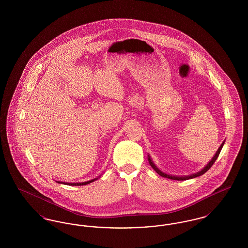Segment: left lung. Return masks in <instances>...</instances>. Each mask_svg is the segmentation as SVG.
<instances>
[{"mask_svg":"<svg viewBox=\"0 0 248 248\" xmlns=\"http://www.w3.org/2000/svg\"><path fill=\"white\" fill-rule=\"evenodd\" d=\"M223 145H224V142L220 145V147L218 148L217 154H215V156L213 157L212 160L207 164V165H206L204 168H202L200 172H198V173H196V174H193V175H190V176H186V177H175V176H169V175H167V174H165V173L161 172V171L154 165V163L152 162V160H151V158H150V156H149L148 159H149L150 165H152V167L154 168V170H155L161 177H165V178H169V179H173V180H187V179H190V178H193V177H199V176H202V175H203L206 171H208V170L211 168V166L214 165V163L216 162V160L217 159V157H218V155L220 154V151H221Z\"/></svg>","mask_w":248,"mask_h":248,"instance_id":"left-lung-1","label":"left lung"}]
</instances>
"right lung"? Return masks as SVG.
I'll return each mask as SVG.
<instances>
[{"label": "right lung", "instance_id": "right-lung-1", "mask_svg": "<svg viewBox=\"0 0 248 248\" xmlns=\"http://www.w3.org/2000/svg\"><path fill=\"white\" fill-rule=\"evenodd\" d=\"M97 178H94L92 180H89V181H86V182H82V183H64V184H67V185H70V186H83V185H86V184H89L91 182H93L94 180H96ZM61 183V182H59Z\"/></svg>", "mask_w": 248, "mask_h": 248}]
</instances>
